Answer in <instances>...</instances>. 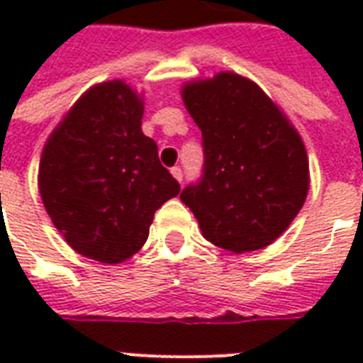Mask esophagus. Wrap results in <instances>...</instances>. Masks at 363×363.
<instances>
[{"label": "esophagus", "mask_w": 363, "mask_h": 363, "mask_svg": "<svg viewBox=\"0 0 363 363\" xmlns=\"http://www.w3.org/2000/svg\"><path fill=\"white\" fill-rule=\"evenodd\" d=\"M171 175L175 177L179 182H182V169H181V167H171Z\"/></svg>", "instance_id": "34e87169"}]
</instances>
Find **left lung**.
<instances>
[{
  "mask_svg": "<svg viewBox=\"0 0 363 363\" xmlns=\"http://www.w3.org/2000/svg\"><path fill=\"white\" fill-rule=\"evenodd\" d=\"M203 137V175L181 192L207 241L259 250L284 233L309 192V158L298 130L256 82L222 71L182 86Z\"/></svg>",
  "mask_w": 363,
  "mask_h": 363,
  "instance_id": "1",
  "label": "left lung"
}]
</instances>
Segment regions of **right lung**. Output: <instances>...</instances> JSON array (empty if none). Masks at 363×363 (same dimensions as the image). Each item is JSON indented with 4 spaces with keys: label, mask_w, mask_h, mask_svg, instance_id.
<instances>
[{
    "label": "right lung",
    "mask_w": 363,
    "mask_h": 363,
    "mask_svg": "<svg viewBox=\"0 0 363 363\" xmlns=\"http://www.w3.org/2000/svg\"><path fill=\"white\" fill-rule=\"evenodd\" d=\"M143 99L122 81L84 92L50 133L39 164V194L73 250L101 264L131 258L154 213L181 192L141 131Z\"/></svg>",
    "instance_id": "obj_1"
}]
</instances>
